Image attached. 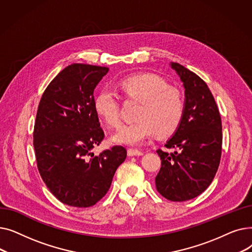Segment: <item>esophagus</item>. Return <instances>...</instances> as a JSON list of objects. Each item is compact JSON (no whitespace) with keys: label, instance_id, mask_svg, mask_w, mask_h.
Masks as SVG:
<instances>
[{"label":"esophagus","instance_id":"1","mask_svg":"<svg viewBox=\"0 0 252 252\" xmlns=\"http://www.w3.org/2000/svg\"><path fill=\"white\" fill-rule=\"evenodd\" d=\"M127 155L128 156H141L143 155V152L137 149H127Z\"/></svg>","mask_w":252,"mask_h":252}]
</instances>
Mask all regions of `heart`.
I'll return each instance as SVG.
<instances>
[{
  "instance_id": "heart-1",
  "label": "heart",
  "mask_w": 252,
  "mask_h": 252,
  "mask_svg": "<svg viewBox=\"0 0 252 252\" xmlns=\"http://www.w3.org/2000/svg\"><path fill=\"white\" fill-rule=\"evenodd\" d=\"M119 89L125 98L141 103L135 118L122 125L112 140L126 145H139L155 133L159 137L174 134L185 112V101L180 90L169 87L163 78L153 74H135L123 78ZM98 116L109 126L121 121V103L115 93L107 88L98 92L94 100Z\"/></svg>"
}]
</instances>
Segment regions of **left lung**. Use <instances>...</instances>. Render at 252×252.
Wrapping results in <instances>:
<instances>
[{
	"instance_id": "obj_1",
	"label": "left lung",
	"mask_w": 252,
	"mask_h": 252,
	"mask_svg": "<svg viewBox=\"0 0 252 252\" xmlns=\"http://www.w3.org/2000/svg\"><path fill=\"white\" fill-rule=\"evenodd\" d=\"M185 88V112L173 138L158 149L161 167L156 189L170 201H186L200 195L213 182L221 155V119L207 85L196 73L171 62Z\"/></svg>"
}]
</instances>
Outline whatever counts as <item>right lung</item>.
Here are the masks:
<instances>
[{
  "instance_id": "obj_1",
  "label": "right lung",
  "mask_w": 252,
  "mask_h": 252,
  "mask_svg": "<svg viewBox=\"0 0 252 252\" xmlns=\"http://www.w3.org/2000/svg\"><path fill=\"white\" fill-rule=\"evenodd\" d=\"M108 70L68 65L49 84L38 104L33 128L37 169L51 193L66 205H95L126 160L123 146L97 156L91 152L105 137L94 108V90Z\"/></svg>"
}]
</instances>
